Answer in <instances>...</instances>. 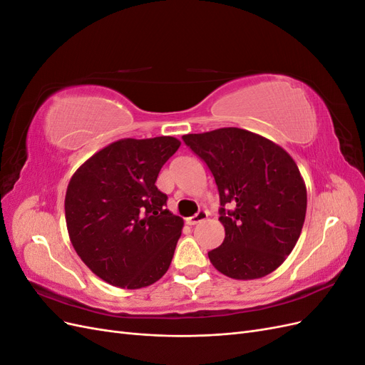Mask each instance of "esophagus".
Returning <instances> with one entry per match:
<instances>
[{"label":"esophagus","instance_id":"34e87169","mask_svg":"<svg viewBox=\"0 0 365 365\" xmlns=\"http://www.w3.org/2000/svg\"><path fill=\"white\" fill-rule=\"evenodd\" d=\"M207 216H208L207 212H204V210H200V212H197L195 216L187 219V224H189V225H196V224L202 222V220H205Z\"/></svg>","mask_w":365,"mask_h":365}]
</instances>
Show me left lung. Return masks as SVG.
I'll list each match as a JSON object with an SVG mask.
<instances>
[{
    "instance_id": "8db88e82",
    "label": "left lung",
    "mask_w": 365,
    "mask_h": 365,
    "mask_svg": "<svg viewBox=\"0 0 365 365\" xmlns=\"http://www.w3.org/2000/svg\"><path fill=\"white\" fill-rule=\"evenodd\" d=\"M182 141L217 185L225 239L208 252L213 267L236 280L277 269L300 237L307 205L306 185L289 153L239 128L187 134Z\"/></svg>"
}]
</instances>
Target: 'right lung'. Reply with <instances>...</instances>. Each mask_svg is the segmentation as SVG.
<instances>
[{
    "label": "right lung",
    "mask_w": 365,
    "mask_h": 365,
    "mask_svg": "<svg viewBox=\"0 0 365 365\" xmlns=\"http://www.w3.org/2000/svg\"><path fill=\"white\" fill-rule=\"evenodd\" d=\"M180 145L173 137L118 140L73 175L65 195L71 244L106 283L140 289L169 269L184 220L165 208L155 182Z\"/></svg>",
    "instance_id": "obj_1"
}]
</instances>
